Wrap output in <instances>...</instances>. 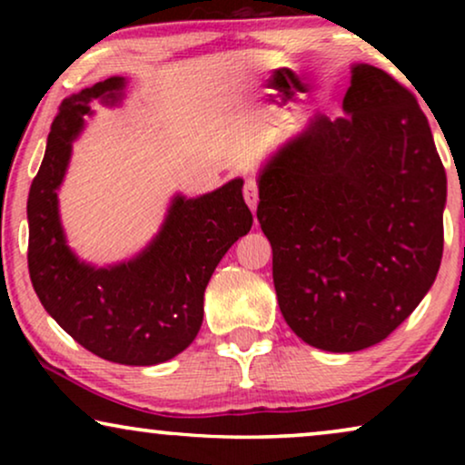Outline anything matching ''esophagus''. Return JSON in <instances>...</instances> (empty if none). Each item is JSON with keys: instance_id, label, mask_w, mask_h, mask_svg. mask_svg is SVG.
Masks as SVG:
<instances>
[{"instance_id": "34e87169", "label": "esophagus", "mask_w": 465, "mask_h": 465, "mask_svg": "<svg viewBox=\"0 0 465 465\" xmlns=\"http://www.w3.org/2000/svg\"><path fill=\"white\" fill-rule=\"evenodd\" d=\"M243 196H245V203L247 207L252 209V212H256L258 207V183L256 180H245V186H243Z\"/></svg>"}]
</instances>
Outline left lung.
<instances>
[{"instance_id": "1", "label": "left lung", "mask_w": 465, "mask_h": 465, "mask_svg": "<svg viewBox=\"0 0 465 465\" xmlns=\"http://www.w3.org/2000/svg\"><path fill=\"white\" fill-rule=\"evenodd\" d=\"M345 116L315 114L258 173L283 320L307 345L351 353L387 339L442 260L447 173L415 97L355 63Z\"/></svg>"}]
</instances>
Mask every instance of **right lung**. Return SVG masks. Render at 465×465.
Returning a JSON list of instances; mask_svg holds the SVG:
<instances>
[{"instance_id": "1", "label": "right lung", "mask_w": 465, "mask_h": 465, "mask_svg": "<svg viewBox=\"0 0 465 465\" xmlns=\"http://www.w3.org/2000/svg\"><path fill=\"white\" fill-rule=\"evenodd\" d=\"M126 78L112 75L63 101L29 190V275L48 315L88 351L126 366L163 364L203 323V296L215 266L250 232L243 180L188 199L177 193L156 237L124 262L94 266L67 245L59 213L72 145L94 110L118 105Z\"/></svg>"}]
</instances>
